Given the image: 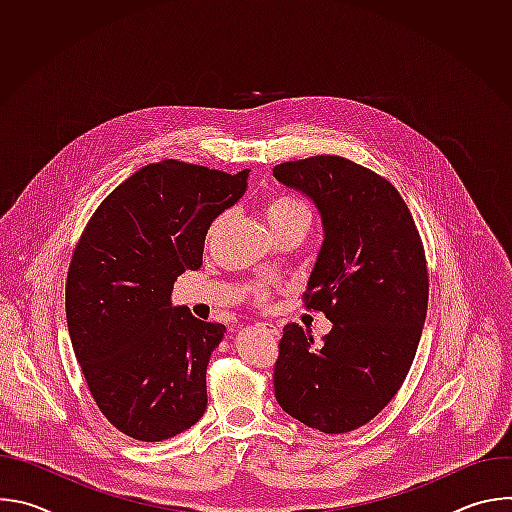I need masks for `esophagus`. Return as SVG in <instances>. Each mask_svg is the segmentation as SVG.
<instances>
[{
  "instance_id": "obj_1",
  "label": "esophagus",
  "mask_w": 512,
  "mask_h": 512,
  "mask_svg": "<svg viewBox=\"0 0 512 512\" xmlns=\"http://www.w3.org/2000/svg\"><path fill=\"white\" fill-rule=\"evenodd\" d=\"M257 328H261L263 332H267V334H271V336H279V328H277L275 324H267V322H261V324H257Z\"/></svg>"
}]
</instances>
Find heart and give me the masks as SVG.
Returning a JSON list of instances; mask_svg holds the SVG:
<instances>
[{
  "label": "heart",
  "instance_id": "1",
  "mask_svg": "<svg viewBox=\"0 0 512 512\" xmlns=\"http://www.w3.org/2000/svg\"><path fill=\"white\" fill-rule=\"evenodd\" d=\"M263 216L269 225V229L275 233H281L289 227H304L308 231L310 223H312V212L308 208V204L300 198L294 196H285V194H277L271 196L263 202ZM218 223H214L212 229H216ZM255 298L257 300H265L267 298V289L265 287H255Z\"/></svg>",
  "mask_w": 512,
  "mask_h": 512
}]
</instances>
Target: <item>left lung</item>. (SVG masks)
I'll list each match as a JSON object with an SVG mask.
<instances>
[{
	"mask_svg": "<svg viewBox=\"0 0 512 512\" xmlns=\"http://www.w3.org/2000/svg\"><path fill=\"white\" fill-rule=\"evenodd\" d=\"M273 176L322 216L304 302L332 322L320 346L298 324L283 328L275 399L312 429L346 433L383 411L411 369L429 294L423 243L397 188L369 168L314 156Z\"/></svg>",
	"mask_w": 512,
	"mask_h": 512,
	"instance_id": "obj_1",
	"label": "left lung"
}]
</instances>
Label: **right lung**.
<instances>
[{"instance_id":"1","label":"right lung","mask_w":512,"mask_h":512,"mask_svg":"<svg viewBox=\"0 0 512 512\" xmlns=\"http://www.w3.org/2000/svg\"><path fill=\"white\" fill-rule=\"evenodd\" d=\"M178 160L137 170L95 210L66 275L72 350L101 413L139 442H162L206 409V367L225 326L172 306V287L202 265L208 227L247 190Z\"/></svg>"}]
</instances>
